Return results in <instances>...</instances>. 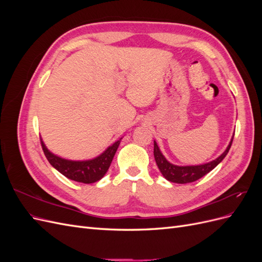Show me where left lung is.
<instances>
[{"label":"left lung","instance_id":"1","mask_svg":"<svg viewBox=\"0 0 262 262\" xmlns=\"http://www.w3.org/2000/svg\"><path fill=\"white\" fill-rule=\"evenodd\" d=\"M232 142H233V138L224 152L222 153L217 158H215V160H213L212 162L201 164V165L178 166L175 164H171L170 162L166 160V157L161 152L160 147H158L156 141H154L155 162L157 164L158 169L161 170L162 175L168 181L176 182V184H189V182H193L198 179H200L204 175H207V173L210 172L212 169L215 168L227 155L229 148H231Z\"/></svg>","mask_w":262,"mask_h":262}]
</instances>
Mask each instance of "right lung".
Returning a JSON list of instances; mask_svg holds the SVG:
<instances>
[{
	"instance_id": "right-lung-1",
	"label": "right lung",
	"mask_w": 262,
	"mask_h": 262,
	"mask_svg": "<svg viewBox=\"0 0 262 262\" xmlns=\"http://www.w3.org/2000/svg\"><path fill=\"white\" fill-rule=\"evenodd\" d=\"M122 139V138H121ZM121 139L108 146L100 155L86 161H71L53 154L47 148L41 139V146L47 160L59 172L67 178L83 184H93L105 176L114 156L120 144Z\"/></svg>"
}]
</instances>
